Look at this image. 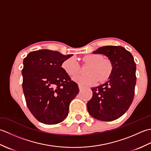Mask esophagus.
<instances>
[{
  "label": "esophagus",
  "instance_id": "1",
  "mask_svg": "<svg viewBox=\"0 0 151 151\" xmlns=\"http://www.w3.org/2000/svg\"><path fill=\"white\" fill-rule=\"evenodd\" d=\"M78 88L80 90H82V89L84 88V86H82V85H78Z\"/></svg>",
  "mask_w": 151,
  "mask_h": 151
}]
</instances>
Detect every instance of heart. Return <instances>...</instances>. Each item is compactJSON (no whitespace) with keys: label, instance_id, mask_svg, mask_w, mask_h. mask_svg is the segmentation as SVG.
Returning <instances> with one entry per match:
<instances>
[{"label":"heart","instance_id":"heart-1","mask_svg":"<svg viewBox=\"0 0 151 151\" xmlns=\"http://www.w3.org/2000/svg\"><path fill=\"white\" fill-rule=\"evenodd\" d=\"M83 62L89 66L87 75H77L73 77V81L79 84L90 86L95 84L99 81H107L113 73L114 65L111 60L105 59L101 54H91L86 55L82 58ZM62 68L67 75L72 77L80 70V65L75 57H71L64 60Z\"/></svg>","mask_w":151,"mask_h":151}]
</instances>
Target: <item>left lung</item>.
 <instances>
[{"mask_svg": "<svg viewBox=\"0 0 151 151\" xmlns=\"http://www.w3.org/2000/svg\"><path fill=\"white\" fill-rule=\"evenodd\" d=\"M107 56L114 70L108 81L92 88L93 97L87 103L89 114L102 121L121 117L133 101L136 83V64L129 51L121 46H104L93 52Z\"/></svg>", "mask_w": 151, "mask_h": 151, "instance_id": "obj_1", "label": "left lung"}]
</instances>
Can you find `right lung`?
I'll return each instance as SVG.
<instances>
[{"label": "right lung", "instance_id": "obj_1", "mask_svg": "<svg viewBox=\"0 0 151 151\" xmlns=\"http://www.w3.org/2000/svg\"><path fill=\"white\" fill-rule=\"evenodd\" d=\"M63 55L47 49L32 51L23 60L22 89L27 105L37 121L46 124L63 121L69 113L70 102L79 92L62 67Z\"/></svg>", "mask_w": 151, "mask_h": 151}]
</instances>
